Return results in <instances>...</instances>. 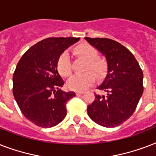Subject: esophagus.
Segmentation results:
<instances>
[{"instance_id": "esophagus-1", "label": "esophagus", "mask_w": 156, "mask_h": 156, "mask_svg": "<svg viewBox=\"0 0 156 156\" xmlns=\"http://www.w3.org/2000/svg\"><path fill=\"white\" fill-rule=\"evenodd\" d=\"M83 91H76L75 92V94H76V95H82V94H83Z\"/></svg>"}]
</instances>
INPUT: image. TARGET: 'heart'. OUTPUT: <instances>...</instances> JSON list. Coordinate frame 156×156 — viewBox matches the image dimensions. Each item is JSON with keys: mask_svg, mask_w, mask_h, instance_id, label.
<instances>
[{"mask_svg": "<svg viewBox=\"0 0 156 156\" xmlns=\"http://www.w3.org/2000/svg\"><path fill=\"white\" fill-rule=\"evenodd\" d=\"M74 53L87 61V63L86 64L85 70L88 71L83 73L73 74L67 81V87L69 90L82 91L95 83V75L92 71H90V69L94 71L99 78H101L106 73L107 63L104 59L98 57L97 50L88 44H83L76 47L74 48ZM57 69L59 73L62 76L67 77L70 74V58L67 52L61 53L59 57Z\"/></svg>", "mask_w": 156, "mask_h": 156, "instance_id": "obj_1", "label": "heart"}]
</instances>
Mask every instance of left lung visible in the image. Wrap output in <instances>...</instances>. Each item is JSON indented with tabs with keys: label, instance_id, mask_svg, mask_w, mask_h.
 I'll return each instance as SVG.
<instances>
[{
	"label": "left lung",
	"instance_id": "1",
	"mask_svg": "<svg viewBox=\"0 0 156 156\" xmlns=\"http://www.w3.org/2000/svg\"><path fill=\"white\" fill-rule=\"evenodd\" d=\"M85 40L105 56L106 77L99 90L106 95H95L87 106V114L93 121L104 127L120 126L132 116L143 93V73L130 51L120 43L107 38Z\"/></svg>",
	"mask_w": 156,
	"mask_h": 156
}]
</instances>
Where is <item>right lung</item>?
I'll use <instances>...</instances> for the list:
<instances>
[{
  "label": "right lung",
  "instance_id": "right-lung-1",
  "mask_svg": "<svg viewBox=\"0 0 156 156\" xmlns=\"http://www.w3.org/2000/svg\"><path fill=\"white\" fill-rule=\"evenodd\" d=\"M79 38H48L29 48L18 61L13 76V94L26 118L42 128H50L63 121L66 103L74 92L60 89L64 85L57 61Z\"/></svg>",
  "mask_w": 156,
  "mask_h": 156
}]
</instances>
